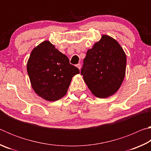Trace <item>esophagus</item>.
<instances>
[{"mask_svg":"<svg viewBox=\"0 0 151 151\" xmlns=\"http://www.w3.org/2000/svg\"><path fill=\"white\" fill-rule=\"evenodd\" d=\"M76 67H77L79 70L81 69V65L80 63H78V64H77V65H76Z\"/></svg>","mask_w":151,"mask_h":151,"instance_id":"1","label":"esophagus"}]
</instances>
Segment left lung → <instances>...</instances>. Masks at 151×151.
<instances>
[{
	"label": "left lung",
	"instance_id": "8db88e82",
	"mask_svg": "<svg viewBox=\"0 0 151 151\" xmlns=\"http://www.w3.org/2000/svg\"><path fill=\"white\" fill-rule=\"evenodd\" d=\"M127 57L121 45L107 35L88 50L81 73L94 96L106 98L119 90L124 80Z\"/></svg>",
	"mask_w": 151,
	"mask_h": 151
}]
</instances>
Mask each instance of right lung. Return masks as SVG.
I'll return each instance as SVG.
<instances>
[{"instance_id": "right-lung-1", "label": "right lung", "mask_w": 151, "mask_h": 151, "mask_svg": "<svg viewBox=\"0 0 151 151\" xmlns=\"http://www.w3.org/2000/svg\"><path fill=\"white\" fill-rule=\"evenodd\" d=\"M27 68L33 90L48 101L65 96L72 78L80 73L65 55L47 40L32 50Z\"/></svg>"}]
</instances>
